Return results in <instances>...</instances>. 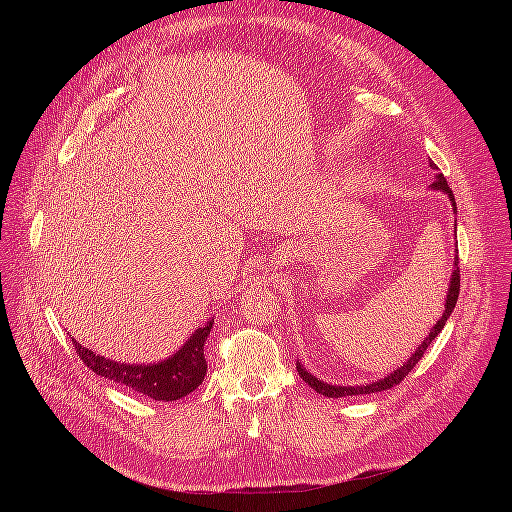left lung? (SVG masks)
Masks as SVG:
<instances>
[{"mask_svg": "<svg viewBox=\"0 0 512 512\" xmlns=\"http://www.w3.org/2000/svg\"><path fill=\"white\" fill-rule=\"evenodd\" d=\"M431 168L433 170H437V166L431 162ZM435 190H444L450 198H452V204H454V210H456V202H454V194H452V190H450V186H448V182H446V178L442 176V174H437V180L431 184ZM458 294H460V267H458V257H456V267H454V275H452V281H450V289H448V298H446V310H444V314H442V318L437 320V324L433 326V330L429 332V336L421 342V346L415 350V354L403 364L401 369H397V371H393L389 377H385V379H381V381H377V383H373V385H362V387H334V385H326V383H322V381H318L314 375H310L302 364L298 362L296 367H298V373H300V377L314 389V391H318V393H322L324 397H334V399H338V397H348V395H367V393H379V391H385V389H391V387H395V385H399L411 371H413V367L415 364L419 362V358L425 354V350H427V346L435 340V336L442 332V328L446 326V322H448V318H450V314L454 312V308H456V302H458Z\"/></svg>", "mask_w": 512, "mask_h": 512, "instance_id": "8db88e82", "label": "left lung"}]
</instances>
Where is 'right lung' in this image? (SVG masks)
I'll return each instance as SVG.
<instances>
[{
	"label": "right lung",
	"instance_id": "1",
	"mask_svg": "<svg viewBox=\"0 0 512 512\" xmlns=\"http://www.w3.org/2000/svg\"><path fill=\"white\" fill-rule=\"evenodd\" d=\"M212 322L204 328H198L190 340L168 360L160 364H123L95 354L93 350L77 344L72 340L79 358L85 362V367L93 373L111 379L127 387L129 391L141 393L156 401H176L188 393H192L206 375V360H204V342L210 334Z\"/></svg>",
	"mask_w": 512,
	"mask_h": 512
}]
</instances>
